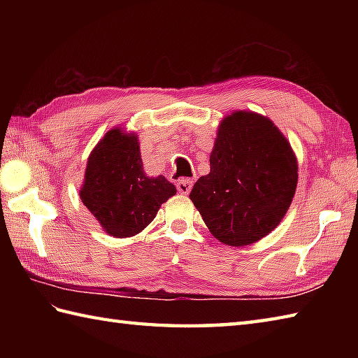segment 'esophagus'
Instances as JSON below:
<instances>
[{"instance_id": "obj_1", "label": "esophagus", "mask_w": 358, "mask_h": 358, "mask_svg": "<svg viewBox=\"0 0 358 358\" xmlns=\"http://www.w3.org/2000/svg\"><path fill=\"white\" fill-rule=\"evenodd\" d=\"M192 186H194V181H192V180L181 178V180H178V183H177V191H178L180 194L187 195L189 192H191Z\"/></svg>"}]
</instances>
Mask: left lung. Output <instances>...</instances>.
Wrapping results in <instances>:
<instances>
[{
    "label": "left lung",
    "instance_id": "obj_1",
    "mask_svg": "<svg viewBox=\"0 0 358 358\" xmlns=\"http://www.w3.org/2000/svg\"><path fill=\"white\" fill-rule=\"evenodd\" d=\"M209 163L189 199L210 234L227 246H248L275 229L299 181L296 157L280 129L260 113L235 110L218 126Z\"/></svg>",
    "mask_w": 358,
    "mask_h": 358
}]
</instances>
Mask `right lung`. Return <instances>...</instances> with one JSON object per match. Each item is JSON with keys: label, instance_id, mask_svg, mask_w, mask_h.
<instances>
[{"label": "right lung", "instance_id": "right-lung-1", "mask_svg": "<svg viewBox=\"0 0 358 358\" xmlns=\"http://www.w3.org/2000/svg\"><path fill=\"white\" fill-rule=\"evenodd\" d=\"M177 194L163 175L143 169L138 136L113 127L90 152L80 199L106 234L127 238L155 218L159 206Z\"/></svg>", "mask_w": 358, "mask_h": 358}]
</instances>
